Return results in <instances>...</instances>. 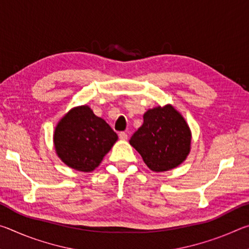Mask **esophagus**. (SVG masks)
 Listing matches in <instances>:
<instances>
[{
    "label": "esophagus",
    "mask_w": 249,
    "mask_h": 249,
    "mask_svg": "<svg viewBox=\"0 0 249 249\" xmlns=\"http://www.w3.org/2000/svg\"><path fill=\"white\" fill-rule=\"evenodd\" d=\"M119 137L121 138L122 141H126V140H127L128 135H127V133H125V132H120V134H119Z\"/></svg>",
    "instance_id": "esophagus-1"
}]
</instances>
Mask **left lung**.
Masks as SVG:
<instances>
[{
	"label": "left lung",
	"instance_id": "1",
	"mask_svg": "<svg viewBox=\"0 0 249 249\" xmlns=\"http://www.w3.org/2000/svg\"><path fill=\"white\" fill-rule=\"evenodd\" d=\"M129 144L141 154L149 169L167 171L179 166L190 151L191 132L187 122L171 105L148 109L144 123Z\"/></svg>",
	"mask_w": 249,
	"mask_h": 249
}]
</instances>
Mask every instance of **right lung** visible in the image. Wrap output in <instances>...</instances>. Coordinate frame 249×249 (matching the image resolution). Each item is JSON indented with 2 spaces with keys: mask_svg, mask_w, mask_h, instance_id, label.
Masks as SVG:
<instances>
[{
  "mask_svg": "<svg viewBox=\"0 0 249 249\" xmlns=\"http://www.w3.org/2000/svg\"><path fill=\"white\" fill-rule=\"evenodd\" d=\"M116 141L111 126L87 105L67 113L53 134L58 157L72 169L84 172L94 170Z\"/></svg>",
  "mask_w": 249,
  "mask_h": 249,
  "instance_id": "obj_1",
  "label": "right lung"
}]
</instances>
